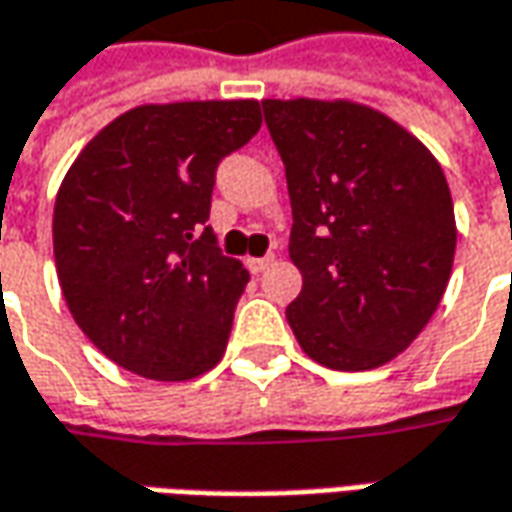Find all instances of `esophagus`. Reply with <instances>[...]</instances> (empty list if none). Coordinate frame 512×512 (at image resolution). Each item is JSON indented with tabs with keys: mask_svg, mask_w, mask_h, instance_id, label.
Here are the masks:
<instances>
[{
	"mask_svg": "<svg viewBox=\"0 0 512 512\" xmlns=\"http://www.w3.org/2000/svg\"><path fill=\"white\" fill-rule=\"evenodd\" d=\"M274 263V255H263V257H249L246 260V266H249V272L252 274H260V272H266L269 266Z\"/></svg>",
	"mask_w": 512,
	"mask_h": 512,
	"instance_id": "34e87169",
	"label": "esophagus"
}]
</instances>
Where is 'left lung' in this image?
<instances>
[{
    "mask_svg": "<svg viewBox=\"0 0 512 512\" xmlns=\"http://www.w3.org/2000/svg\"><path fill=\"white\" fill-rule=\"evenodd\" d=\"M263 118L286 167L289 255L303 274L291 331L326 368H379L414 343L448 286L456 221L445 172L362 104L266 98Z\"/></svg>",
    "mask_w": 512,
    "mask_h": 512,
    "instance_id": "left-lung-1",
    "label": "left lung"
}]
</instances>
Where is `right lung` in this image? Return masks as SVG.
<instances>
[{"label":"right lung","instance_id":"obj_1","mask_svg":"<svg viewBox=\"0 0 512 512\" xmlns=\"http://www.w3.org/2000/svg\"><path fill=\"white\" fill-rule=\"evenodd\" d=\"M260 130L257 101L144 104L81 150L53 209V255L73 320L147 379L221 362L249 272L218 249V164Z\"/></svg>","mask_w":512,"mask_h":512}]
</instances>
